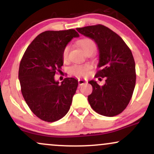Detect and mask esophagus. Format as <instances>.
<instances>
[{
	"label": "esophagus",
	"mask_w": 154,
	"mask_h": 154,
	"mask_svg": "<svg viewBox=\"0 0 154 154\" xmlns=\"http://www.w3.org/2000/svg\"><path fill=\"white\" fill-rule=\"evenodd\" d=\"M88 82L87 79H78V84L79 85H82L86 84Z\"/></svg>",
	"instance_id": "obj_1"
}]
</instances>
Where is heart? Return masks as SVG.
<instances>
[{"instance_id":"heart-1","label":"heart","mask_w":154,"mask_h":154,"mask_svg":"<svg viewBox=\"0 0 154 154\" xmlns=\"http://www.w3.org/2000/svg\"><path fill=\"white\" fill-rule=\"evenodd\" d=\"M79 47L82 49L85 53L90 52V51H94L95 49V43L93 40L89 38H83L78 41ZM70 50V46L66 45L63 48L61 51V58L63 62H66L69 59V52ZM91 66L88 64L78 65L75 64L69 69V72L72 75L77 76V77H84L88 75Z\"/></svg>"}]
</instances>
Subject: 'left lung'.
<instances>
[{
	"label": "left lung",
	"mask_w": 154,
	"mask_h": 154,
	"mask_svg": "<svg viewBox=\"0 0 154 154\" xmlns=\"http://www.w3.org/2000/svg\"><path fill=\"white\" fill-rule=\"evenodd\" d=\"M79 33L95 40L99 49V70L95 77L104 78L100 86L91 80L93 92L88 99L92 109L100 115L121 114L130 103L135 86V63L127 44L119 35L102 24L77 28Z\"/></svg>",
	"instance_id": "1"
}]
</instances>
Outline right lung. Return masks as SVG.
Returning <instances> with one entry per match:
<instances>
[{
	"label": "right lung",
	"instance_id": "right-lung-1",
	"mask_svg": "<svg viewBox=\"0 0 154 154\" xmlns=\"http://www.w3.org/2000/svg\"><path fill=\"white\" fill-rule=\"evenodd\" d=\"M79 36L73 29L43 32L23 55L19 69L21 91L33 114L43 121H58L69 110L78 82L66 77L59 84L54 76L63 66V48Z\"/></svg>",
	"mask_w": 154,
	"mask_h": 154
}]
</instances>
